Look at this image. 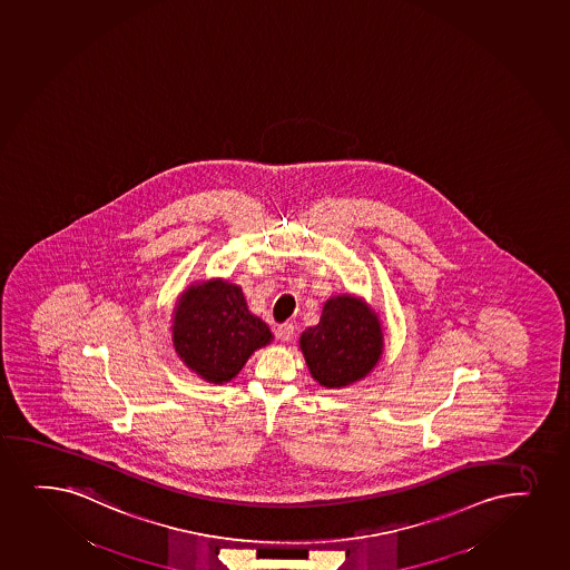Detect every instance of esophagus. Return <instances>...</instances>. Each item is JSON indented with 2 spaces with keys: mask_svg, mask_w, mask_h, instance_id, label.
Wrapping results in <instances>:
<instances>
[{
  "mask_svg": "<svg viewBox=\"0 0 570 570\" xmlns=\"http://www.w3.org/2000/svg\"><path fill=\"white\" fill-rule=\"evenodd\" d=\"M275 336L282 342L293 341V336H295V325H293V323H283V325L275 328Z\"/></svg>",
  "mask_w": 570,
  "mask_h": 570,
  "instance_id": "1",
  "label": "esophagus"
}]
</instances>
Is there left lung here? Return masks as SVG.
I'll return each instance as SVG.
<instances>
[{"mask_svg":"<svg viewBox=\"0 0 570 570\" xmlns=\"http://www.w3.org/2000/svg\"><path fill=\"white\" fill-rule=\"evenodd\" d=\"M301 350L321 386L346 387L365 379L382 357V323L360 296H333L320 323L301 334Z\"/></svg>","mask_w":570,"mask_h":570,"instance_id":"left-lung-1","label":"left lung"}]
</instances>
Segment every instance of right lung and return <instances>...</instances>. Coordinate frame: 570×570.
I'll return each instance as SVG.
<instances>
[{
  "instance_id": "1",
  "label": "right lung",
  "mask_w": 570,
  "mask_h": 570,
  "mask_svg": "<svg viewBox=\"0 0 570 570\" xmlns=\"http://www.w3.org/2000/svg\"><path fill=\"white\" fill-rule=\"evenodd\" d=\"M170 331L184 365L213 384L229 382L253 352L274 338L268 325L250 314L242 287L224 279L186 288L178 296Z\"/></svg>"
}]
</instances>
